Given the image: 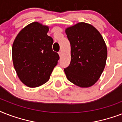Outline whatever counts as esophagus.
<instances>
[{"instance_id": "obj_1", "label": "esophagus", "mask_w": 122, "mask_h": 122, "mask_svg": "<svg viewBox=\"0 0 122 122\" xmlns=\"http://www.w3.org/2000/svg\"><path fill=\"white\" fill-rule=\"evenodd\" d=\"M58 54H59V56H60V57H61V55H62V52H61V51H59V52H58Z\"/></svg>"}]
</instances>
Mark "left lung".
Listing matches in <instances>:
<instances>
[{
	"mask_svg": "<svg viewBox=\"0 0 122 122\" xmlns=\"http://www.w3.org/2000/svg\"><path fill=\"white\" fill-rule=\"evenodd\" d=\"M71 46V62L64 69L66 78L80 87H89L100 78L106 65L107 47L92 25L78 23L65 30Z\"/></svg>",
	"mask_w": 122,
	"mask_h": 122,
	"instance_id": "1",
	"label": "left lung"
}]
</instances>
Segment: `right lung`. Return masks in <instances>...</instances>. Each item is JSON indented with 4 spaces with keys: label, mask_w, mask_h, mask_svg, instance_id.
Listing matches in <instances>:
<instances>
[{
    "label": "right lung",
    "mask_w": 122,
    "mask_h": 122,
    "mask_svg": "<svg viewBox=\"0 0 122 122\" xmlns=\"http://www.w3.org/2000/svg\"><path fill=\"white\" fill-rule=\"evenodd\" d=\"M49 26L33 22L16 36L12 48L13 65L18 77L29 87H37L49 80L59 56L52 51Z\"/></svg>",
    "instance_id": "1"
}]
</instances>
